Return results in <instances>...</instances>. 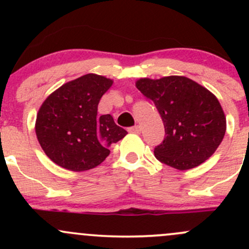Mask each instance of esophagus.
Segmentation results:
<instances>
[{
    "mask_svg": "<svg viewBox=\"0 0 249 249\" xmlns=\"http://www.w3.org/2000/svg\"><path fill=\"white\" fill-rule=\"evenodd\" d=\"M128 132L139 133L141 132V127H139L138 125H134V126H132V127H128Z\"/></svg>",
    "mask_w": 249,
    "mask_h": 249,
    "instance_id": "esophagus-1",
    "label": "esophagus"
}]
</instances>
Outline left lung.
<instances>
[{
	"label": "left lung",
	"mask_w": 249,
	"mask_h": 249,
	"mask_svg": "<svg viewBox=\"0 0 249 249\" xmlns=\"http://www.w3.org/2000/svg\"><path fill=\"white\" fill-rule=\"evenodd\" d=\"M136 87L154 103L164 123L165 138L154 147L159 161L186 171L215 152L224 139L226 117L206 88L182 76L142 78Z\"/></svg>",
	"instance_id": "8db88e82"
}]
</instances>
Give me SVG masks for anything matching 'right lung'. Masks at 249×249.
Returning a JSON list of instances; mask_svg holds the SVG:
<instances>
[{"instance_id": "add662e5", "label": "right lung", "mask_w": 249, "mask_h": 249, "mask_svg": "<svg viewBox=\"0 0 249 249\" xmlns=\"http://www.w3.org/2000/svg\"><path fill=\"white\" fill-rule=\"evenodd\" d=\"M107 77L88 73L65 83L45 99L37 113L36 136L58 166L81 172L98 166L108 147L126 136L111 115L97 116L102 96L112 85Z\"/></svg>"}]
</instances>
